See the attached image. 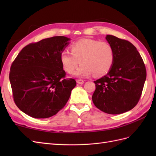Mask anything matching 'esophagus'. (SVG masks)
I'll return each mask as SVG.
<instances>
[{"label":"esophagus","mask_w":156,"mask_h":156,"mask_svg":"<svg viewBox=\"0 0 156 156\" xmlns=\"http://www.w3.org/2000/svg\"><path fill=\"white\" fill-rule=\"evenodd\" d=\"M76 82H77L78 84H84V81L83 80H81V79H78V80H76Z\"/></svg>","instance_id":"obj_1"}]
</instances>
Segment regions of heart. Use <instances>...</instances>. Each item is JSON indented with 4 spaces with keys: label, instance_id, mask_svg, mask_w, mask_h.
Here are the masks:
<instances>
[{
    "label": "heart",
    "instance_id": "obj_1",
    "mask_svg": "<svg viewBox=\"0 0 156 156\" xmlns=\"http://www.w3.org/2000/svg\"><path fill=\"white\" fill-rule=\"evenodd\" d=\"M70 52L62 51L60 62L63 69L72 74L79 62L81 66L75 72L76 76L101 77L111 70L115 61V51L107 42L91 39H84L70 45Z\"/></svg>",
    "mask_w": 156,
    "mask_h": 156
}]
</instances>
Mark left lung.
<instances>
[{
    "label": "left lung",
    "mask_w": 156,
    "mask_h": 156,
    "mask_svg": "<svg viewBox=\"0 0 156 156\" xmlns=\"http://www.w3.org/2000/svg\"><path fill=\"white\" fill-rule=\"evenodd\" d=\"M115 51L111 70L94 81V105L106 113L117 115L131 110L138 103L146 79V68L136 48L129 41L107 35Z\"/></svg>",
    "instance_id": "1"
}]
</instances>
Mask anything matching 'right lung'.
<instances>
[{
	"instance_id": "add662e5",
	"label": "right lung",
	"mask_w": 156,
	"mask_h": 156,
	"mask_svg": "<svg viewBox=\"0 0 156 156\" xmlns=\"http://www.w3.org/2000/svg\"><path fill=\"white\" fill-rule=\"evenodd\" d=\"M69 38L55 36L31 43L22 49L10 69L13 99L31 117H52L64 107L76 85L66 78L60 54Z\"/></svg>"
}]
</instances>
